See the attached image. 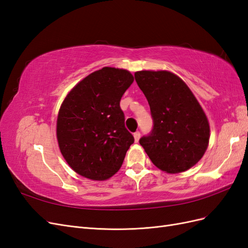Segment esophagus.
Instances as JSON below:
<instances>
[{"label":"esophagus","instance_id":"esophagus-1","mask_svg":"<svg viewBox=\"0 0 248 248\" xmlns=\"http://www.w3.org/2000/svg\"><path fill=\"white\" fill-rule=\"evenodd\" d=\"M133 137H134V140H136V142H138L140 140V131L134 132Z\"/></svg>","mask_w":248,"mask_h":248}]
</instances>
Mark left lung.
<instances>
[{
  "instance_id": "8db88e82",
  "label": "left lung",
  "mask_w": 248,
  "mask_h": 248,
  "mask_svg": "<svg viewBox=\"0 0 248 248\" xmlns=\"http://www.w3.org/2000/svg\"><path fill=\"white\" fill-rule=\"evenodd\" d=\"M151 109L153 129L140 140L155 167L169 174L192 168L205 154L210 126L185 82L170 71L134 73Z\"/></svg>"
}]
</instances>
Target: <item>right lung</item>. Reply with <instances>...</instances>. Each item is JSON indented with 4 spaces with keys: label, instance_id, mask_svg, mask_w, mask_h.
Returning a JSON list of instances; mask_svg holds the SVG:
<instances>
[{
    "label": "right lung",
    "instance_id": "1",
    "mask_svg": "<svg viewBox=\"0 0 248 248\" xmlns=\"http://www.w3.org/2000/svg\"><path fill=\"white\" fill-rule=\"evenodd\" d=\"M134 80L125 69L103 67L80 80L59 110L60 151L78 175L97 181L114 176L133 144L120 101Z\"/></svg>",
    "mask_w": 248,
    "mask_h": 248
}]
</instances>
